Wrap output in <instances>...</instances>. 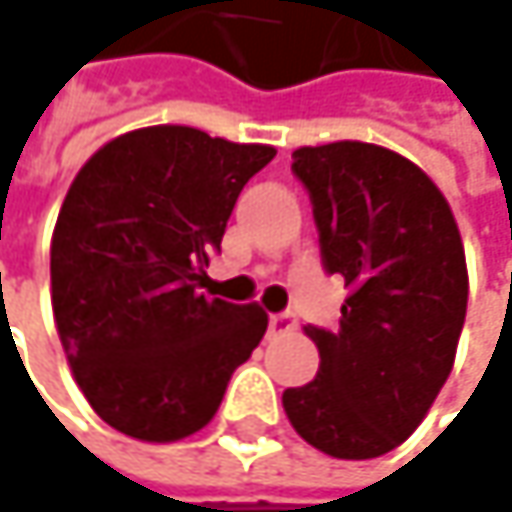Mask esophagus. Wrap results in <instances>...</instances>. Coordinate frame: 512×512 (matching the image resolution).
<instances>
[{
    "label": "esophagus",
    "mask_w": 512,
    "mask_h": 512,
    "mask_svg": "<svg viewBox=\"0 0 512 512\" xmlns=\"http://www.w3.org/2000/svg\"><path fill=\"white\" fill-rule=\"evenodd\" d=\"M294 326H297V320H294L291 311H279V314H271V317H268V335H271V338L291 332Z\"/></svg>",
    "instance_id": "34e87169"
}]
</instances>
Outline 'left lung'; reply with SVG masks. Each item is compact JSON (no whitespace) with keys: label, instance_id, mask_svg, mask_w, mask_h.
<instances>
[{"label":"left lung","instance_id":"1","mask_svg":"<svg viewBox=\"0 0 512 512\" xmlns=\"http://www.w3.org/2000/svg\"><path fill=\"white\" fill-rule=\"evenodd\" d=\"M291 171L311 198L323 268L349 297L335 329L306 326L320 370L288 387L282 408L326 455H387L455 364L469 297L455 215L422 168L370 142L297 148Z\"/></svg>","mask_w":512,"mask_h":512}]
</instances>
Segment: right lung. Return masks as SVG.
<instances>
[{"mask_svg": "<svg viewBox=\"0 0 512 512\" xmlns=\"http://www.w3.org/2000/svg\"><path fill=\"white\" fill-rule=\"evenodd\" d=\"M276 157L183 125L130 130L72 180L52 236V309L92 411L145 443L215 417L268 314L198 294L244 183Z\"/></svg>", "mask_w": 512, "mask_h": 512, "instance_id": "right-lung-1", "label": "right lung"}]
</instances>
